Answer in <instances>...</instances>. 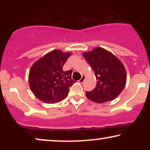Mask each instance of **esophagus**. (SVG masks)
I'll use <instances>...</instances> for the list:
<instances>
[{"label": "esophagus", "instance_id": "1", "mask_svg": "<svg viewBox=\"0 0 150 150\" xmlns=\"http://www.w3.org/2000/svg\"><path fill=\"white\" fill-rule=\"evenodd\" d=\"M85 77H86L85 76V75H82V77H81L80 80H79V82H80V83H83V82H84V81H85Z\"/></svg>", "mask_w": 150, "mask_h": 150}]
</instances>
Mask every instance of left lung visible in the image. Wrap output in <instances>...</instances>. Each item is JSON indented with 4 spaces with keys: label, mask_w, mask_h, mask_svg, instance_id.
Returning a JSON list of instances; mask_svg holds the SVG:
<instances>
[{
    "label": "left lung",
    "mask_w": 150,
    "mask_h": 150,
    "mask_svg": "<svg viewBox=\"0 0 150 150\" xmlns=\"http://www.w3.org/2000/svg\"><path fill=\"white\" fill-rule=\"evenodd\" d=\"M82 55L91 65L97 80V87L86 92L87 97L99 104L116 99L126 84L127 74L121 61L112 53L101 47Z\"/></svg>",
    "instance_id": "8db88e82"
}]
</instances>
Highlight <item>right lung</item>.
Returning a JSON list of instances; mask_svg holds the SVG:
<instances>
[{
  "label": "right lung",
  "instance_id": "obj_1",
  "mask_svg": "<svg viewBox=\"0 0 150 150\" xmlns=\"http://www.w3.org/2000/svg\"><path fill=\"white\" fill-rule=\"evenodd\" d=\"M70 55L71 53L53 50L31 67L29 85L39 100L46 104H55L68 97L69 87L75 81L71 78L73 71H63V66Z\"/></svg>",
  "mask_w": 150,
  "mask_h": 150
}]
</instances>
